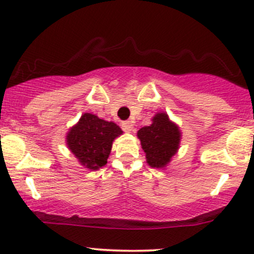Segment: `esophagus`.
<instances>
[{
    "label": "esophagus",
    "instance_id": "34e87169",
    "mask_svg": "<svg viewBox=\"0 0 254 254\" xmlns=\"http://www.w3.org/2000/svg\"><path fill=\"white\" fill-rule=\"evenodd\" d=\"M122 127H123V130L127 131V132H130V131L133 130V122L132 121H125L122 123Z\"/></svg>",
    "mask_w": 254,
    "mask_h": 254
}]
</instances>
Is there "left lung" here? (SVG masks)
Masks as SVG:
<instances>
[{
  "label": "left lung",
  "instance_id": "8db88e82",
  "mask_svg": "<svg viewBox=\"0 0 254 254\" xmlns=\"http://www.w3.org/2000/svg\"><path fill=\"white\" fill-rule=\"evenodd\" d=\"M153 123L138 130L137 137L141 141L148 165L154 168H164L179 149L180 133L178 125L172 123L165 112L156 113Z\"/></svg>",
  "mask_w": 254,
  "mask_h": 254
}]
</instances>
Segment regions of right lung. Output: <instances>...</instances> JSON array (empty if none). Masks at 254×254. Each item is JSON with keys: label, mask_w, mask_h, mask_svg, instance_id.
<instances>
[{"label": "right lung", "mask_w": 254, "mask_h": 254, "mask_svg": "<svg viewBox=\"0 0 254 254\" xmlns=\"http://www.w3.org/2000/svg\"><path fill=\"white\" fill-rule=\"evenodd\" d=\"M123 131L113 122H106L92 113H83L66 135V145L81 165L97 171L107 164L116 137Z\"/></svg>", "instance_id": "right-lung-1"}]
</instances>
